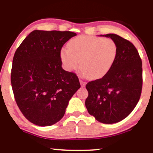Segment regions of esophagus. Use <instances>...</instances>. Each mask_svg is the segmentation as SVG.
<instances>
[{
    "label": "esophagus",
    "mask_w": 153,
    "mask_h": 153,
    "mask_svg": "<svg viewBox=\"0 0 153 153\" xmlns=\"http://www.w3.org/2000/svg\"><path fill=\"white\" fill-rule=\"evenodd\" d=\"M79 81H80V83H81V87H84L85 85V81H82V80H80Z\"/></svg>",
    "instance_id": "obj_1"
}]
</instances>
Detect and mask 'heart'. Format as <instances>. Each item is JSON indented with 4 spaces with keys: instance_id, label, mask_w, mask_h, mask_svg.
Here are the masks:
<instances>
[{
    "instance_id": "obj_1",
    "label": "heart",
    "mask_w": 153,
    "mask_h": 153,
    "mask_svg": "<svg viewBox=\"0 0 153 153\" xmlns=\"http://www.w3.org/2000/svg\"><path fill=\"white\" fill-rule=\"evenodd\" d=\"M118 46L111 38L95 35H79L70 39L68 49L60 51V57L68 71L79 68L89 79H99L108 73L116 61Z\"/></svg>"
}]
</instances>
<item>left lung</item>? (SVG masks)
Returning a JSON list of instances; mask_svg holds the SVG:
<instances>
[{"label":"left lung","mask_w":153,"mask_h":153,"mask_svg":"<svg viewBox=\"0 0 153 153\" xmlns=\"http://www.w3.org/2000/svg\"><path fill=\"white\" fill-rule=\"evenodd\" d=\"M116 42L118 54L106 75L85 85L88 111L100 123L113 124L130 114L141 97L142 61L134 45L116 34L104 35Z\"/></svg>","instance_id":"1"}]
</instances>
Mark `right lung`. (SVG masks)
Instances as JSON below:
<instances>
[{"label":"right lung","instance_id":"1","mask_svg":"<svg viewBox=\"0 0 153 153\" xmlns=\"http://www.w3.org/2000/svg\"><path fill=\"white\" fill-rule=\"evenodd\" d=\"M75 35L70 31L35 30L15 51L12 91L21 112L33 124L45 127L58 122L80 88L78 76L62 68L60 57L62 46Z\"/></svg>","mask_w":153,"mask_h":153}]
</instances>
